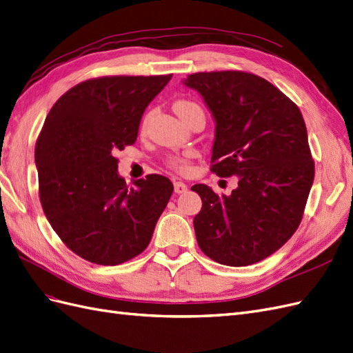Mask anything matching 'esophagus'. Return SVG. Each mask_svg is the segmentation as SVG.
Here are the masks:
<instances>
[{"label":"esophagus","instance_id":"34e87169","mask_svg":"<svg viewBox=\"0 0 353 353\" xmlns=\"http://www.w3.org/2000/svg\"><path fill=\"white\" fill-rule=\"evenodd\" d=\"M188 191V185L185 182H174V192L176 194H185Z\"/></svg>","mask_w":353,"mask_h":353}]
</instances>
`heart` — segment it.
Listing matches in <instances>:
<instances>
[{"instance_id": "1", "label": "heart", "mask_w": 353, "mask_h": 353, "mask_svg": "<svg viewBox=\"0 0 353 353\" xmlns=\"http://www.w3.org/2000/svg\"><path fill=\"white\" fill-rule=\"evenodd\" d=\"M195 108H200V107H198L195 103L185 101V99L174 103V112L179 114V117H183L189 112L195 110ZM189 158H191V153H186V155H183V157H171L168 159V162L173 168H176L179 171H186L189 168Z\"/></svg>"}]
</instances>
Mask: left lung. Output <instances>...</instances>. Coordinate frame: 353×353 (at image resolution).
Listing matches in <instances>:
<instances>
[{
	"instance_id": "1",
	"label": "left lung",
	"mask_w": 353,
	"mask_h": 353,
	"mask_svg": "<svg viewBox=\"0 0 353 353\" xmlns=\"http://www.w3.org/2000/svg\"><path fill=\"white\" fill-rule=\"evenodd\" d=\"M214 121L212 171L237 176L231 195L191 189L203 207L194 218L198 246L216 263L245 267L282 248L301 222L314 164L298 108L265 79L243 71L188 76Z\"/></svg>"
}]
</instances>
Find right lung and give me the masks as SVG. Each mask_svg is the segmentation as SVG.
I'll return each mask as SVG.
<instances>
[{"label": "right lung", "mask_w": 353, "mask_h": 353, "mask_svg": "<svg viewBox=\"0 0 353 353\" xmlns=\"http://www.w3.org/2000/svg\"><path fill=\"white\" fill-rule=\"evenodd\" d=\"M168 76H114L71 88L50 108L35 144L40 201L67 248L89 263L117 265L140 255L173 194L149 174L128 188L114 153L131 146L141 116Z\"/></svg>", "instance_id": "1"}]
</instances>
